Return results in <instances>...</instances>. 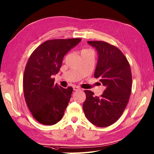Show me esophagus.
Segmentation results:
<instances>
[{"instance_id": "obj_1", "label": "esophagus", "mask_w": 154, "mask_h": 154, "mask_svg": "<svg viewBox=\"0 0 154 154\" xmlns=\"http://www.w3.org/2000/svg\"><path fill=\"white\" fill-rule=\"evenodd\" d=\"M73 90L74 91H79V90H81V89H80V87L76 86H73Z\"/></svg>"}]
</instances>
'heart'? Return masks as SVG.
I'll use <instances>...</instances> for the list:
<instances>
[{
    "instance_id": "1",
    "label": "heart",
    "mask_w": 154,
    "mask_h": 154,
    "mask_svg": "<svg viewBox=\"0 0 154 154\" xmlns=\"http://www.w3.org/2000/svg\"><path fill=\"white\" fill-rule=\"evenodd\" d=\"M90 51H90V50H88V49H83L82 51H81V54L82 53H87V52H90Z\"/></svg>"
}]
</instances>
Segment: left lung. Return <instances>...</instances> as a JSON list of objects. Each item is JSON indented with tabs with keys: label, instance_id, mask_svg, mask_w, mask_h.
<instances>
[{
	"label": "left lung",
	"instance_id": "1",
	"mask_svg": "<svg viewBox=\"0 0 154 154\" xmlns=\"http://www.w3.org/2000/svg\"><path fill=\"white\" fill-rule=\"evenodd\" d=\"M97 50L98 60L94 77L105 87L100 97L85 90L83 109L86 118L99 127L109 126L123 113L132 91V74L127 59L120 49L107 42L89 41Z\"/></svg>",
	"mask_w": 154,
	"mask_h": 154
}]
</instances>
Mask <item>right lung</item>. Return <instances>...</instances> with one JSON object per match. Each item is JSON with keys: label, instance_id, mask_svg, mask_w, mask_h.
<instances>
[{"label": "right lung", "instance_id": "right-lung-1", "mask_svg": "<svg viewBox=\"0 0 154 154\" xmlns=\"http://www.w3.org/2000/svg\"><path fill=\"white\" fill-rule=\"evenodd\" d=\"M80 38L46 41L34 50L25 68L24 97L32 116L39 123L53 125L61 120L73 88L54 84L64 56L81 42Z\"/></svg>", "mask_w": 154, "mask_h": 154}]
</instances>
